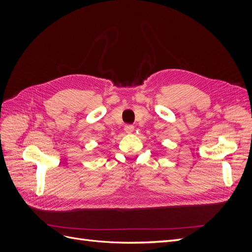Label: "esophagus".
<instances>
[{
	"instance_id": "esophagus-1",
	"label": "esophagus",
	"mask_w": 252,
	"mask_h": 252,
	"mask_svg": "<svg viewBox=\"0 0 252 252\" xmlns=\"http://www.w3.org/2000/svg\"><path fill=\"white\" fill-rule=\"evenodd\" d=\"M133 129H134L133 125H125V127H124V130L127 133H131L133 131Z\"/></svg>"
}]
</instances>
